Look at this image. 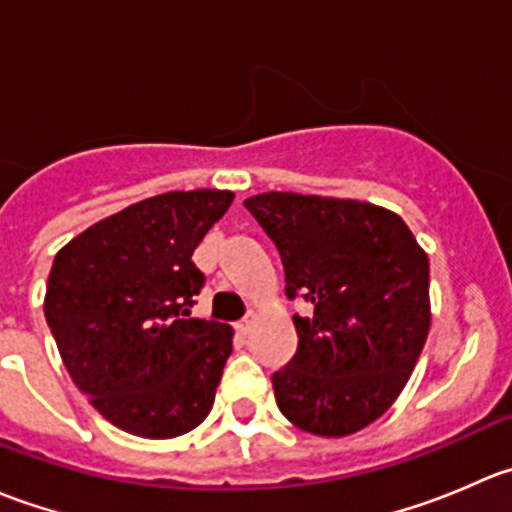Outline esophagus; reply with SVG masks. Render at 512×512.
I'll list each match as a JSON object with an SVG mask.
<instances>
[{"label":"esophagus","mask_w":512,"mask_h":512,"mask_svg":"<svg viewBox=\"0 0 512 512\" xmlns=\"http://www.w3.org/2000/svg\"><path fill=\"white\" fill-rule=\"evenodd\" d=\"M250 327H252V317L240 319V322L235 324V329H237V332H240V334H247V332H250Z\"/></svg>","instance_id":"esophagus-1"}]
</instances>
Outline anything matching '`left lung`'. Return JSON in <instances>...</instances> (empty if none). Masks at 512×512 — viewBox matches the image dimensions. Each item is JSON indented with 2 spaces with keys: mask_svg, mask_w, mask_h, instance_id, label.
<instances>
[{
  "mask_svg": "<svg viewBox=\"0 0 512 512\" xmlns=\"http://www.w3.org/2000/svg\"><path fill=\"white\" fill-rule=\"evenodd\" d=\"M280 252L297 354L275 371L287 421L339 438L384 416L414 371L428 329V255L391 210L361 200L260 193L245 200Z\"/></svg>",
  "mask_w": 512,
  "mask_h": 512,
  "instance_id": "left-lung-1",
  "label": "left lung"
}]
</instances>
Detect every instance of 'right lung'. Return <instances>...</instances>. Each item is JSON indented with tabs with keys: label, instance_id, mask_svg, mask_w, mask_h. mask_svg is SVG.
Instances as JSON below:
<instances>
[{
	"label": "right lung",
	"instance_id": "right-lung-1",
	"mask_svg": "<svg viewBox=\"0 0 512 512\" xmlns=\"http://www.w3.org/2000/svg\"><path fill=\"white\" fill-rule=\"evenodd\" d=\"M232 200L208 188L153 195L56 252L46 324L74 384L121 431L175 438L213 409L232 329L190 317L205 282L190 257Z\"/></svg>",
	"mask_w": 512,
	"mask_h": 512
}]
</instances>
